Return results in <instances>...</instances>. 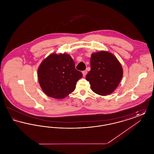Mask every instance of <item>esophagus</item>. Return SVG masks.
Returning <instances> with one entry per match:
<instances>
[{"instance_id":"obj_1","label":"esophagus","mask_w":154,"mask_h":154,"mask_svg":"<svg viewBox=\"0 0 154 154\" xmlns=\"http://www.w3.org/2000/svg\"><path fill=\"white\" fill-rule=\"evenodd\" d=\"M82 75H83V76L84 77H85V75H86V74L87 73V70H84V71H82Z\"/></svg>"}]
</instances>
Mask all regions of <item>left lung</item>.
I'll return each mask as SVG.
<instances>
[{"mask_svg":"<svg viewBox=\"0 0 154 154\" xmlns=\"http://www.w3.org/2000/svg\"><path fill=\"white\" fill-rule=\"evenodd\" d=\"M122 76V67L112 54L106 51L92 54L91 70L86 80L95 93L101 96L111 94L117 88Z\"/></svg>","mask_w":154,"mask_h":154,"instance_id":"obj_1","label":"left lung"}]
</instances>
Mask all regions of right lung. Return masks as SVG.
I'll return each instance as SVG.
<instances>
[{"mask_svg":"<svg viewBox=\"0 0 154 154\" xmlns=\"http://www.w3.org/2000/svg\"><path fill=\"white\" fill-rule=\"evenodd\" d=\"M37 77L45 95L62 99L73 91L82 74L75 69V62L70 55L52 53L40 63Z\"/></svg>","mask_w":154,"mask_h":154,"instance_id":"add662e5","label":"right lung"}]
</instances>
